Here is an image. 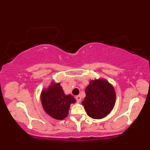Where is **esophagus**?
I'll list each match as a JSON object with an SVG mask.
<instances>
[{
  "instance_id": "1",
  "label": "esophagus",
  "mask_w": 150,
  "mask_h": 150,
  "mask_svg": "<svg viewBox=\"0 0 150 150\" xmlns=\"http://www.w3.org/2000/svg\"><path fill=\"white\" fill-rule=\"evenodd\" d=\"M75 99H76V100L78 101V102H80L81 101V99H82V97H81L80 95H77L75 97Z\"/></svg>"
}]
</instances>
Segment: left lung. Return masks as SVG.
<instances>
[{"instance_id":"1","label":"left lung","mask_w":150,"mask_h":150,"mask_svg":"<svg viewBox=\"0 0 150 150\" xmlns=\"http://www.w3.org/2000/svg\"><path fill=\"white\" fill-rule=\"evenodd\" d=\"M82 101L87 115L94 119H101L110 113L116 103L114 87L105 79L89 81Z\"/></svg>"}]
</instances>
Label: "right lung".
<instances>
[{
    "instance_id": "add662e5",
    "label": "right lung",
    "mask_w": 150,
    "mask_h": 150,
    "mask_svg": "<svg viewBox=\"0 0 150 150\" xmlns=\"http://www.w3.org/2000/svg\"><path fill=\"white\" fill-rule=\"evenodd\" d=\"M41 102L47 114L55 119L63 120L68 116L70 104L76 100L71 94H65L59 82L52 80L47 88L42 91Z\"/></svg>"
}]
</instances>
